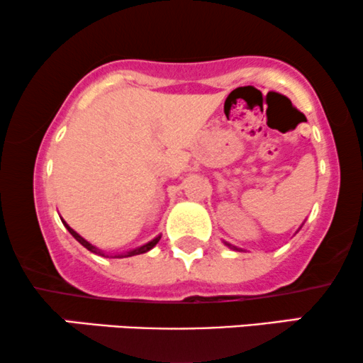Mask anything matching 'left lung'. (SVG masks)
Returning <instances> with one entry per match:
<instances>
[{"label": "left lung", "instance_id": "8db88e82", "mask_svg": "<svg viewBox=\"0 0 363 363\" xmlns=\"http://www.w3.org/2000/svg\"><path fill=\"white\" fill-rule=\"evenodd\" d=\"M225 244H227V242H225ZM227 245H229V247H230V249H235V250H239V249H237V247H235V245H230V244H227Z\"/></svg>", "mask_w": 363, "mask_h": 363}]
</instances>
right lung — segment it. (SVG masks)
I'll list each match as a JSON object with an SVG mask.
<instances>
[{"instance_id": "obj_1", "label": "right lung", "mask_w": 363, "mask_h": 363, "mask_svg": "<svg viewBox=\"0 0 363 363\" xmlns=\"http://www.w3.org/2000/svg\"><path fill=\"white\" fill-rule=\"evenodd\" d=\"M62 222H64V225L67 227V230H69L70 232V234H72V237H74V239L75 240H79V242L80 244H82L84 245V247H86V249H89V250H91V252H94V254H99V256H106V254L104 252H102V250L101 249H97V247H94V245L91 244V242H87V240L86 239H84V237H80L79 234H77V232H75L74 229H70V227L69 225H67V223H65V220H62ZM161 239V235H158V237H155V239L153 240H150V242H147V244H145V245H141V247H138V249H133V250H128V252H124V254H116V256L114 257H131V256H138V254H145V252H147V250H150V249H153L155 247V245L156 244H158V240Z\"/></svg>"}]
</instances>
